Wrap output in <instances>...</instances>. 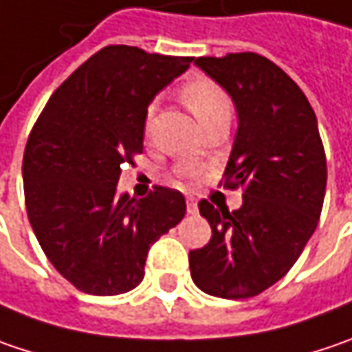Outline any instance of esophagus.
<instances>
[{
	"instance_id": "obj_1",
	"label": "esophagus",
	"mask_w": 352,
	"mask_h": 352,
	"mask_svg": "<svg viewBox=\"0 0 352 352\" xmlns=\"http://www.w3.org/2000/svg\"><path fill=\"white\" fill-rule=\"evenodd\" d=\"M187 211L191 213V215H195L197 211H199V207H197V199L195 197H187Z\"/></svg>"
}]
</instances>
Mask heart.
Returning <instances> with one entry per match:
<instances>
[{
    "instance_id": "obj_1",
    "label": "heart",
    "mask_w": 352,
    "mask_h": 352,
    "mask_svg": "<svg viewBox=\"0 0 352 352\" xmlns=\"http://www.w3.org/2000/svg\"><path fill=\"white\" fill-rule=\"evenodd\" d=\"M181 99L199 119V123L221 111H229V99L225 91L207 77H193L181 87ZM191 173V171H187Z\"/></svg>"
}]
</instances>
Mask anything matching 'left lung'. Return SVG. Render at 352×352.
I'll return each instance as SVG.
<instances>
[{
    "instance_id": "8db88e82",
    "label": "left lung",
    "mask_w": 352,
    "mask_h": 352,
    "mask_svg": "<svg viewBox=\"0 0 352 352\" xmlns=\"http://www.w3.org/2000/svg\"><path fill=\"white\" fill-rule=\"evenodd\" d=\"M235 103L239 127L225 187H243L237 211L199 203L211 241L189 253L197 287L221 299L255 297L283 279L317 229L327 189L319 125L300 87L257 53L197 57Z\"/></svg>"
}]
</instances>
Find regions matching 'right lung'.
<instances>
[{"label":"right lung","instance_id":"1","mask_svg":"<svg viewBox=\"0 0 352 352\" xmlns=\"http://www.w3.org/2000/svg\"><path fill=\"white\" fill-rule=\"evenodd\" d=\"M193 57L107 45L53 91L23 153L33 233L83 293L121 295L145 275L151 245L185 217V197L155 187L117 195L121 167L143 153L147 107Z\"/></svg>","mask_w":352,"mask_h":352}]
</instances>
